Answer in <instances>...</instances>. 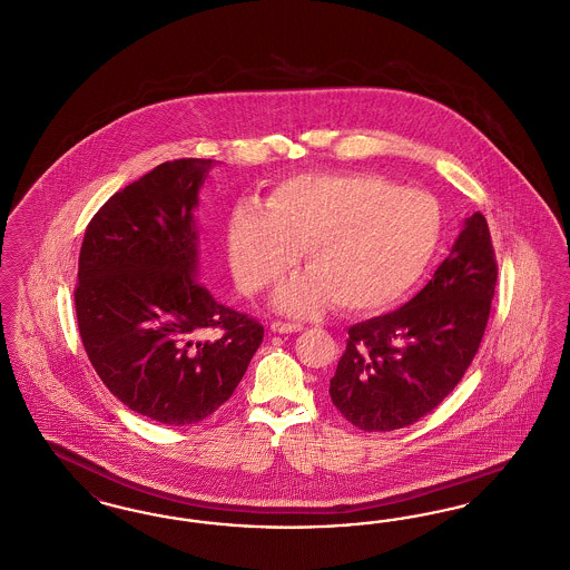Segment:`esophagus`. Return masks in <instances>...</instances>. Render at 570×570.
<instances>
[{
  "label": "esophagus",
  "mask_w": 570,
  "mask_h": 570,
  "mask_svg": "<svg viewBox=\"0 0 570 570\" xmlns=\"http://www.w3.org/2000/svg\"><path fill=\"white\" fill-rule=\"evenodd\" d=\"M272 331H274V333H279V335H288V333H298V331H303V324L275 320V322H272Z\"/></svg>",
  "instance_id": "34e87169"
}]
</instances>
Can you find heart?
<instances>
[{
	"label": "heart",
	"instance_id": "b5f03b06",
	"mask_svg": "<svg viewBox=\"0 0 570 570\" xmlns=\"http://www.w3.org/2000/svg\"><path fill=\"white\" fill-rule=\"evenodd\" d=\"M441 212L429 193L380 176H307L277 186L267 209L239 204L228 218V258L237 286H272L305 250V269L275 305L312 314L328 298L343 312L384 309L405 295L433 258Z\"/></svg>",
	"mask_w": 570,
	"mask_h": 570
}]
</instances>
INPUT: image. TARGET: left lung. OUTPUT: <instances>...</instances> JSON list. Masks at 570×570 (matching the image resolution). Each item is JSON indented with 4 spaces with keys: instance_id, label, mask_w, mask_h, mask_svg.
Listing matches in <instances>:
<instances>
[{
    "instance_id": "left-lung-1",
    "label": "left lung",
    "mask_w": 570,
    "mask_h": 570,
    "mask_svg": "<svg viewBox=\"0 0 570 570\" xmlns=\"http://www.w3.org/2000/svg\"><path fill=\"white\" fill-rule=\"evenodd\" d=\"M497 277L490 228L475 212L417 295L350 326L328 387L343 417L366 433H386L433 411L478 354Z\"/></svg>"
}]
</instances>
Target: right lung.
Segmentation results:
<instances>
[{
    "mask_svg": "<svg viewBox=\"0 0 570 570\" xmlns=\"http://www.w3.org/2000/svg\"><path fill=\"white\" fill-rule=\"evenodd\" d=\"M212 165L167 160L118 190L92 216L78 258L73 301L92 368L120 403L167 426L227 403L265 333L197 277L193 212Z\"/></svg>",
    "mask_w": 570,
    "mask_h": 570,
    "instance_id": "obj_1",
    "label": "right lung"
}]
</instances>
